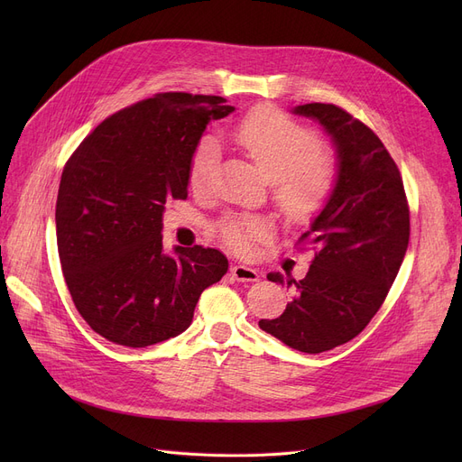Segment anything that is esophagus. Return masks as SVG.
I'll list each match as a JSON object with an SVG mask.
<instances>
[{
    "mask_svg": "<svg viewBox=\"0 0 462 462\" xmlns=\"http://www.w3.org/2000/svg\"><path fill=\"white\" fill-rule=\"evenodd\" d=\"M230 273H232V277H234L236 281H241V282H256V281H258V277H260L256 270L247 268V265H244V263H236V265H232Z\"/></svg>",
    "mask_w": 462,
    "mask_h": 462,
    "instance_id": "obj_1",
    "label": "esophagus"
}]
</instances>
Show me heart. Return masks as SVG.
<instances>
[{
  "label": "heart",
  "instance_id": "obj_1",
  "mask_svg": "<svg viewBox=\"0 0 462 462\" xmlns=\"http://www.w3.org/2000/svg\"><path fill=\"white\" fill-rule=\"evenodd\" d=\"M232 136L273 181L275 199L288 217L307 218L324 206L337 166L331 153L319 148L317 134L307 125L275 108H258L236 125ZM217 162V142L204 136L189 161V187L194 192L208 189ZM218 234L230 249L249 253L256 241L270 237L272 223L262 217H230L218 225Z\"/></svg>",
  "mask_w": 462,
  "mask_h": 462
}]
</instances>
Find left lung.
<instances>
[{
    "label": "left lung",
    "mask_w": 462,
    "mask_h": 462,
    "mask_svg": "<svg viewBox=\"0 0 462 462\" xmlns=\"http://www.w3.org/2000/svg\"><path fill=\"white\" fill-rule=\"evenodd\" d=\"M319 121L335 145L337 178L322 211L301 236L314 249L305 279L279 319L258 326L286 346L320 354L367 328L399 273L410 211L399 168L382 140L343 108L309 103L292 110Z\"/></svg>",
    "instance_id": "left-lung-1"
}]
</instances>
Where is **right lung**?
Returning a JSON list of instances; mask_svg holds the SVG:
<instances>
[{
    "instance_id": "right-lung-1",
    "label": "right lung",
    "mask_w": 462,
    "mask_h": 462,
    "mask_svg": "<svg viewBox=\"0 0 462 462\" xmlns=\"http://www.w3.org/2000/svg\"><path fill=\"white\" fill-rule=\"evenodd\" d=\"M223 97L157 93L105 119L67 161L56 202L63 277L82 319L110 343L143 348L183 333L226 256L162 249V213L187 199L189 161Z\"/></svg>"
}]
</instances>
